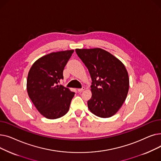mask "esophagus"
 <instances>
[{
	"mask_svg": "<svg viewBox=\"0 0 161 161\" xmlns=\"http://www.w3.org/2000/svg\"><path fill=\"white\" fill-rule=\"evenodd\" d=\"M84 90H85V87H82L81 89H78V92H82Z\"/></svg>",
	"mask_w": 161,
	"mask_h": 161,
	"instance_id": "obj_1",
	"label": "esophagus"
}]
</instances>
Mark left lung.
Here are the masks:
<instances>
[{
	"mask_svg": "<svg viewBox=\"0 0 161 161\" xmlns=\"http://www.w3.org/2000/svg\"><path fill=\"white\" fill-rule=\"evenodd\" d=\"M92 79L88 108L95 115L108 118L122 106L129 89L128 72L123 63L101 48L75 49Z\"/></svg>",
	"mask_w": 161,
	"mask_h": 161,
	"instance_id": "1",
	"label": "left lung"
}]
</instances>
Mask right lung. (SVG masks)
Returning a JSON list of instances; mask_svg holds the SVG:
<instances>
[{
  "instance_id": "1",
  "label": "right lung",
  "mask_w": 161,
  "mask_h": 161,
  "mask_svg": "<svg viewBox=\"0 0 161 161\" xmlns=\"http://www.w3.org/2000/svg\"><path fill=\"white\" fill-rule=\"evenodd\" d=\"M74 50L52 52L42 56L32 65L27 80V93L41 115L55 119L69 109L74 92L58 85L63 79V70Z\"/></svg>"
}]
</instances>
